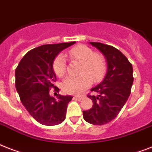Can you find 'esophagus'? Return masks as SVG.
<instances>
[{
    "label": "esophagus",
    "mask_w": 152,
    "mask_h": 152,
    "mask_svg": "<svg viewBox=\"0 0 152 152\" xmlns=\"http://www.w3.org/2000/svg\"><path fill=\"white\" fill-rule=\"evenodd\" d=\"M83 96H75V97H73V98L77 100V101H81L83 99Z\"/></svg>",
    "instance_id": "1"
}]
</instances>
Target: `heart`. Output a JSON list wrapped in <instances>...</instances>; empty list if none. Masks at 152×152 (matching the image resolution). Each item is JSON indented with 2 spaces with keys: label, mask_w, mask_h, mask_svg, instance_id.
I'll return each instance as SVG.
<instances>
[{
  "label": "heart",
  "mask_w": 152,
  "mask_h": 152,
  "mask_svg": "<svg viewBox=\"0 0 152 152\" xmlns=\"http://www.w3.org/2000/svg\"><path fill=\"white\" fill-rule=\"evenodd\" d=\"M70 58L81 63L79 76H67L62 82V90L65 93L78 94L93 82H98L104 76L106 70V61L103 55L94 52V50L85 45H79L69 52ZM53 69L58 76H62L65 72L66 61L63 55L55 58Z\"/></svg>",
  "instance_id": "obj_1"
}]
</instances>
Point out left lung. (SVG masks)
<instances>
[{
  "label": "left lung",
  "instance_id": "1",
  "mask_svg": "<svg viewBox=\"0 0 152 152\" xmlns=\"http://www.w3.org/2000/svg\"><path fill=\"white\" fill-rule=\"evenodd\" d=\"M104 55L107 71L102 81L88 95L93 101L91 109L83 111L85 121L94 125H104L114 119L128 100L134 83L133 66L120 50L107 44L90 42Z\"/></svg>",
  "mask_w": 152,
  "mask_h": 152
}]
</instances>
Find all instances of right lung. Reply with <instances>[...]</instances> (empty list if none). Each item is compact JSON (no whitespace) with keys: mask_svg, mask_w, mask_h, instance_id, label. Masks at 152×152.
Masks as SVG:
<instances>
[{"mask_svg":"<svg viewBox=\"0 0 152 152\" xmlns=\"http://www.w3.org/2000/svg\"><path fill=\"white\" fill-rule=\"evenodd\" d=\"M76 43L46 44L36 48L23 57L15 69V87L21 102L36 121L45 126H55L65 120L72 96L50 95L56 80L53 63L61 50Z\"/></svg>","mask_w":152,"mask_h":152,"instance_id":"add662e5","label":"right lung"}]
</instances>
